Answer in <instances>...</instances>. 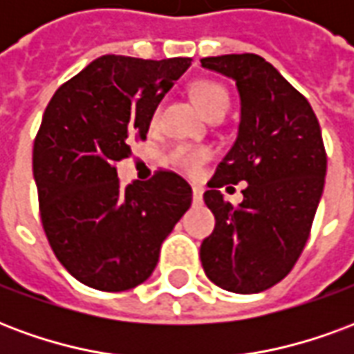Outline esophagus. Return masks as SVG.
Listing matches in <instances>:
<instances>
[{"instance_id":"1","label":"esophagus","mask_w":354,"mask_h":354,"mask_svg":"<svg viewBox=\"0 0 354 354\" xmlns=\"http://www.w3.org/2000/svg\"><path fill=\"white\" fill-rule=\"evenodd\" d=\"M193 189V203L195 205H201L203 203V187L201 185H192Z\"/></svg>"}]
</instances>
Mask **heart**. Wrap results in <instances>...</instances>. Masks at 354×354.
<instances>
[{"mask_svg": "<svg viewBox=\"0 0 354 354\" xmlns=\"http://www.w3.org/2000/svg\"><path fill=\"white\" fill-rule=\"evenodd\" d=\"M189 94H192V100L197 104V108L205 113L210 115L214 111H223L230 106V94L227 91L210 80H199L193 83L189 87ZM170 165H174L176 169L184 170V172H197L201 167V162L207 159V151L205 149H193V147H174L170 149L167 155Z\"/></svg>", "mask_w": 354, "mask_h": 354, "instance_id": "obj_1", "label": "heart"}]
</instances>
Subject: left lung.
<instances>
[{"mask_svg":"<svg viewBox=\"0 0 354 354\" xmlns=\"http://www.w3.org/2000/svg\"><path fill=\"white\" fill-rule=\"evenodd\" d=\"M201 64L235 80L241 96L237 140L205 192L216 225L201 245V263L216 286L256 294L282 281L304 252L324 189L326 149L311 104L263 58L222 55ZM239 181L249 185L233 207L219 187Z\"/></svg>","mask_w":354,"mask_h":354,"instance_id":"obj_1","label":"left lung"}]
</instances>
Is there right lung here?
Returning a JSON list of instances; mask_svg holds the SVG:
<instances>
[{
    "label": "right lung",
    "instance_id": "1",
    "mask_svg": "<svg viewBox=\"0 0 354 354\" xmlns=\"http://www.w3.org/2000/svg\"><path fill=\"white\" fill-rule=\"evenodd\" d=\"M192 58L106 55L58 87L34 140V180L45 235L68 273L123 292L149 279L162 241L192 207L170 170L119 184L115 162L146 140L155 109Z\"/></svg>",
    "mask_w": 354,
    "mask_h": 354
}]
</instances>
